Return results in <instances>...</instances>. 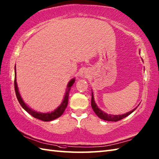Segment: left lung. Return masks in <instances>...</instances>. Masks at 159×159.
<instances>
[{"instance_id": "left-lung-1", "label": "left lung", "mask_w": 159, "mask_h": 159, "mask_svg": "<svg viewBox=\"0 0 159 159\" xmlns=\"http://www.w3.org/2000/svg\"><path fill=\"white\" fill-rule=\"evenodd\" d=\"M91 105H92V107L94 111V113H95L97 116L100 118V119L105 121H117L120 120H122L124 118L127 117L128 116H129L130 114L133 113V111L137 108V107L135 109H134L133 111H130V112L123 114V115H120V116H113V115L107 114L106 113L103 112L102 111H101L96 105V104L95 103V101H94V99H93V93H92V102H91Z\"/></svg>"}]
</instances>
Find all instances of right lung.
<instances>
[{
  "instance_id": "right-lung-1",
  "label": "right lung",
  "mask_w": 159,
  "mask_h": 159,
  "mask_svg": "<svg viewBox=\"0 0 159 159\" xmlns=\"http://www.w3.org/2000/svg\"><path fill=\"white\" fill-rule=\"evenodd\" d=\"M16 67H15V79H14V88H15V92H16V95L17 97V99H18L19 103L20 104V105L22 106V107L25 109L26 112L29 113L30 115H31L33 117H34L37 119H39L40 120H42L43 121H49L53 120H55L57 118L59 117L63 113L64 111L66 110V107L67 106V104H68V98H69V92L70 90L71 89V87L72 86L75 80L72 79L69 82L68 85H67V90H66V93L65 94V96H64V98L63 102L61 104V105L57 108V109H55L54 111L51 113H39L37 112V111H35L32 110L31 109L26 105V104L24 102V101L22 100L21 96H20L19 92H18V86H17V83H16Z\"/></svg>"
}]
</instances>
